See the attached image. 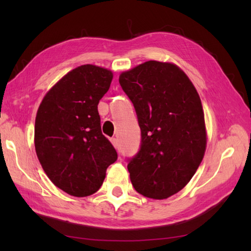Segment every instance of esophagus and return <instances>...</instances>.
Listing matches in <instances>:
<instances>
[{"label":"esophagus","mask_w":251,"mask_h":251,"mask_svg":"<svg viewBox=\"0 0 251 251\" xmlns=\"http://www.w3.org/2000/svg\"><path fill=\"white\" fill-rule=\"evenodd\" d=\"M110 143H112L113 144V146L114 147H116L117 146V138H110Z\"/></svg>","instance_id":"1"}]
</instances>
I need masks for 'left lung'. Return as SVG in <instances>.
I'll return each mask as SVG.
<instances>
[{"instance_id":"obj_1","label":"left lung","mask_w":251,"mask_h":251,"mask_svg":"<svg viewBox=\"0 0 251 251\" xmlns=\"http://www.w3.org/2000/svg\"><path fill=\"white\" fill-rule=\"evenodd\" d=\"M142 131L141 151L129 161L136 192L166 199L188 184L206 151L201 97L180 67L148 61L120 75Z\"/></svg>"}]
</instances>
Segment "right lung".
Listing matches in <instances>:
<instances>
[{"instance_id": "1", "label": "right lung", "mask_w": 251, "mask_h": 251, "mask_svg": "<svg viewBox=\"0 0 251 251\" xmlns=\"http://www.w3.org/2000/svg\"><path fill=\"white\" fill-rule=\"evenodd\" d=\"M113 72L92 64L72 70L46 93L34 129L35 151L53 184L75 197L96 193L117 159L97 110Z\"/></svg>"}]
</instances>
